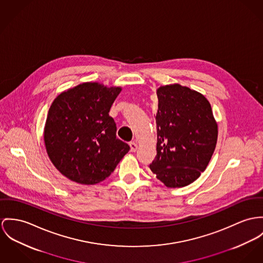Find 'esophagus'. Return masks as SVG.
I'll list each match as a JSON object with an SVG mask.
<instances>
[{
  "label": "esophagus",
  "instance_id": "obj_1",
  "mask_svg": "<svg viewBox=\"0 0 263 263\" xmlns=\"http://www.w3.org/2000/svg\"><path fill=\"white\" fill-rule=\"evenodd\" d=\"M129 145H130V149H131V151H132V152H135V151H137V149H138V146H137L136 142H130V143H129Z\"/></svg>",
  "mask_w": 263,
  "mask_h": 263
}]
</instances>
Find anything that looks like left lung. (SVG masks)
<instances>
[{"label":"left lung","mask_w":263,"mask_h":263,"mask_svg":"<svg viewBox=\"0 0 263 263\" xmlns=\"http://www.w3.org/2000/svg\"><path fill=\"white\" fill-rule=\"evenodd\" d=\"M157 155L149 165L167 187L195 181L210 161L217 142V124L202 94L179 84L157 90Z\"/></svg>","instance_id":"left-lung-1"}]
</instances>
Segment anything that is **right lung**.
<instances>
[{
	"mask_svg": "<svg viewBox=\"0 0 263 263\" xmlns=\"http://www.w3.org/2000/svg\"><path fill=\"white\" fill-rule=\"evenodd\" d=\"M121 92L99 83H83L52 103L44 130L49 158L72 181L96 184L106 179L130 150L116 137L110 108Z\"/></svg>",
	"mask_w": 263,
	"mask_h": 263,
	"instance_id": "obj_1",
	"label": "right lung"
}]
</instances>
